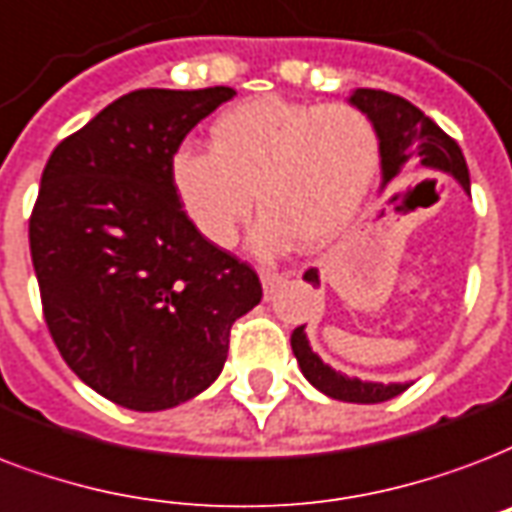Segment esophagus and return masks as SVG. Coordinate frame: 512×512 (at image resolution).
<instances>
[{
  "label": "esophagus",
  "instance_id": "1",
  "mask_svg": "<svg viewBox=\"0 0 512 512\" xmlns=\"http://www.w3.org/2000/svg\"><path fill=\"white\" fill-rule=\"evenodd\" d=\"M292 276V271H273V268H263L260 271V282H263V290H265V298L273 295V290L279 287L282 282H287Z\"/></svg>",
  "mask_w": 512,
  "mask_h": 512
}]
</instances>
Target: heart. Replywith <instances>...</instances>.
<instances>
[{
  "mask_svg": "<svg viewBox=\"0 0 512 512\" xmlns=\"http://www.w3.org/2000/svg\"><path fill=\"white\" fill-rule=\"evenodd\" d=\"M378 166L376 128L349 104L263 96L222 112L212 150L182 147L171 182L195 230L212 247L239 241L257 206L260 252L322 247L360 212Z\"/></svg>",
  "mask_w": 512,
  "mask_h": 512,
  "instance_id": "heart-1",
  "label": "heart"
}]
</instances>
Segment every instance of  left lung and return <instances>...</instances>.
Wrapping results in <instances>:
<instances>
[{"label":"left lung","mask_w":512,"mask_h":512,"mask_svg":"<svg viewBox=\"0 0 512 512\" xmlns=\"http://www.w3.org/2000/svg\"><path fill=\"white\" fill-rule=\"evenodd\" d=\"M349 101L360 109L362 115H368V120L376 128L378 152H381V177H384L381 187L395 182L408 171L419 169L421 174L446 171L462 185L464 193H470V171H467V161H464L459 144L419 107H413L411 101H405L403 96L373 91V88H357ZM303 279L319 287L317 268H308ZM290 343L303 376L333 400L362 405L384 403V400H392L411 386L378 384V381H360V378L343 376L319 360L317 351L308 346L306 325L292 330Z\"/></svg>","instance_id":"8db88e82"}]
</instances>
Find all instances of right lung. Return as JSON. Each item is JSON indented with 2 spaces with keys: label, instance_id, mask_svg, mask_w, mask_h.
<instances>
[{
  "label": "right lung",
  "instance_id": "1",
  "mask_svg": "<svg viewBox=\"0 0 512 512\" xmlns=\"http://www.w3.org/2000/svg\"><path fill=\"white\" fill-rule=\"evenodd\" d=\"M236 96L142 88L66 136L29 220L42 314L66 365L131 411L201 395L228 360L230 327L260 303L257 273L195 230L171 158Z\"/></svg>",
  "mask_w": 512,
  "mask_h": 512
}]
</instances>
